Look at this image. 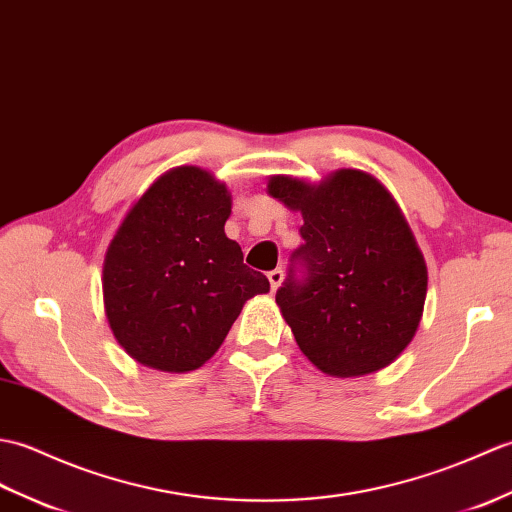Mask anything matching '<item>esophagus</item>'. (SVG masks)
Segmentation results:
<instances>
[{
	"label": "esophagus",
	"mask_w": 512,
	"mask_h": 512,
	"mask_svg": "<svg viewBox=\"0 0 512 512\" xmlns=\"http://www.w3.org/2000/svg\"><path fill=\"white\" fill-rule=\"evenodd\" d=\"M282 276H285V274H282V269H271L269 271V274H267V278H269V285H271V289H278L280 287V282H282Z\"/></svg>",
	"instance_id": "esophagus-1"
}]
</instances>
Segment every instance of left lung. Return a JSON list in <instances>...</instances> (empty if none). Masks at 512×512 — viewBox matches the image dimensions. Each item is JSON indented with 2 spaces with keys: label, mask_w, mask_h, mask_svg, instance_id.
Listing matches in <instances>:
<instances>
[{
  "label": "left lung",
  "mask_w": 512,
  "mask_h": 512,
  "mask_svg": "<svg viewBox=\"0 0 512 512\" xmlns=\"http://www.w3.org/2000/svg\"><path fill=\"white\" fill-rule=\"evenodd\" d=\"M267 190L304 219L276 291L300 350L333 377L388 366L412 342L427 295L423 254L390 192L350 168L320 186L271 177Z\"/></svg>",
  "instance_id": "1"
}]
</instances>
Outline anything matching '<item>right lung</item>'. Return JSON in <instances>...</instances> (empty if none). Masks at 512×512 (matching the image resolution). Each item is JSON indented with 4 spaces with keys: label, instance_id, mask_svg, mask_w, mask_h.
Returning <instances> with one entry per match:
<instances>
[{
    "label": "right lung",
    "instance_id": "add662e5",
    "mask_svg": "<svg viewBox=\"0 0 512 512\" xmlns=\"http://www.w3.org/2000/svg\"><path fill=\"white\" fill-rule=\"evenodd\" d=\"M230 192L195 166L170 170L135 203L107 249L105 313L129 355L164 372L203 366L269 280L225 236Z\"/></svg>",
    "mask_w": 512,
    "mask_h": 512
}]
</instances>
